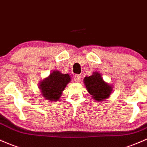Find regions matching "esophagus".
<instances>
[{"instance_id":"1","label":"esophagus","mask_w":147,"mask_h":147,"mask_svg":"<svg viewBox=\"0 0 147 147\" xmlns=\"http://www.w3.org/2000/svg\"><path fill=\"white\" fill-rule=\"evenodd\" d=\"M74 80L76 82H79L81 80V77H80L79 75H75V76H74Z\"/></svg>"}]
</instances>
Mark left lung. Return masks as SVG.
Segmentation results:
<instances>
[{"label": "left lung", "instance_id": "1", "mask_svg": "<svg viewBox=\"0 0 147 147\" xmlns=\"http://www.w3.org/2000/svg\"><path fill=\"white\" fill-rule=\"evenodd\" d=\"M84 83L92 98L96 101L107 99L112 93V86L103 80L98 72H93L91 76L85 77Z\"/></svg>", "mask_w": 147, "mask_h": 147}]
</instances>
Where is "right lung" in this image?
Instances as JSON below:
<instances>
[{
    "label": "right lung",
    "instance_id": "obj_1",
    "mask_svg": "<svg viewBox=\"0 0 147 147\" xmlns=\"http://www.w3.org/2000/svg\"><path fill=\"white\" fill-rule=\"evenodd\" d=\"M71 78L68 74H62L59 70H54L49 76L40 82L39 88L45 99L56 101L61 98Z\"/></svg>",
    "mask_w": 147,
    "mask_h": 147
}]
</instances>
